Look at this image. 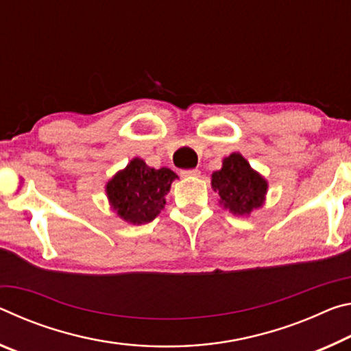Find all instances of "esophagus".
<instances>
[{
	"label": "esophagus",
	"instance_id": "esophagus-1",
	"mask_svg": "<svg viewBox=\"0 0 351 351\" xmlns=\"http://www.w3.org/2000/svg\"><path fill=\"white\" fill-rule=\"evenodd\" d=\"M200 171L199 169H183L180 171V177H199Z\"/></svg>",
	"mask_w": 351,
	"mask_h": 351
}]
</instances>
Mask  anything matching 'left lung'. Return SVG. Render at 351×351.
<instances>
[{
    "instance_id": "left-lung-1",
    "label": "left lung",
    "mask_w": 351,
    "mask_h": 351,
    "mask_svg": "<svg viewBox=\"0 0 351 351\" xmlns=\"http://www.w3.org/2000/svg\"><path fill=\"white\" fill-rule=\"evenodd\" d=\"M211 186L219 194V204L233 215L249 216L266 200L267 182L252 169L238 152L222 160V168L211 174Z\"/></svg>"
}]
</instances>
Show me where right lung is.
Listing matches in <instances>:
<instances>
[{
	"label": "right lung",
	"instance_id": "right-lung-1",
	"mask_svg": "<svg viewBox=\"0 0 351 351\" xmlns=\"http://www.w3.org/2000/svg\"><path fill=\"white\" fill-rule=\"evenodd\" d=\"M176 179L179 177L169 168L155 169L141 158H134L107 182L106 193L121 219L141 226L154 221L165 208V196Z\"/></svg>",
	"mask_w": 351,
	"mask_h": 351
}]
</instances>
